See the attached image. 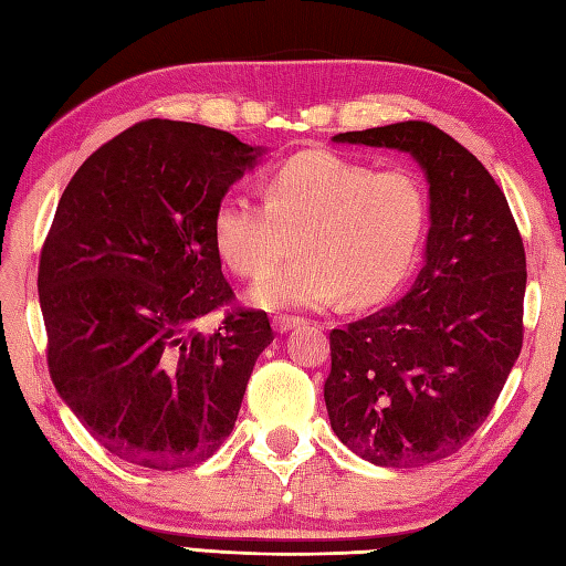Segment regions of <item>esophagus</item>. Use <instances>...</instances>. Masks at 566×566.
I'll list each match as a JSON object with an SVG mask.
<instances>
[{"label": "esophagus", "instance_id": "1", "mask_svg": "<svg viewBox=\"0 0 566 566\" xmlns=\"http://www.w3.org/2000/svg\"><path fill=\"white\" fill-rule=\"evenodd\" d=\"M272 323H274V328L280 331V333H286V331H292V328H296V326H302L304 323V318L302 316H274L272 318Z\"/></svg>", "mask_w": 566, "mask_h": 566}]
</instances>
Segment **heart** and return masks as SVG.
Wrapping results in <instances>:
<instances>
[{
  "mask_svg": "<svg viewBox=\"0 0 566 566\" xmlns=\"http://www.w3.org/2000/svg\"><path fill=\"white\" fill-rule=\"evenodd\" d=\"M428 223L420 179L333 153H298L264 177V201L226 195L213 211V245L245 280L298 258L252 290L258 306L326 308L389 296L411 270Z\"/></svg>",
  "mask_w": 566,
  "mask_h": 566,
  "instance_id": "1",
  "label": "heart"
}]
</instances>
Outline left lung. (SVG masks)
Listing matches in <instances>:
<instances>
[{
	"label": "left lung",
	"mask_w": 566,
	"mask_h": 566,
	"mask_svg": "<svg viewBox=\"0 0 566 566\" xmlns=\"http://www.w3.org/2000/svg\"><path fill=\"white\" fill-rule=\"evenodd\" d=\"M335 143L394 148L423 167L426 260L399 302L331 331V428L379 467L450 457L494 408L523 347L525 248L486 167L426 122L347 130Z\"/></svg>",
	"instance_id": "obj_1"
}]
</instances>
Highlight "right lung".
<instances>
[{"instance_id":"right-lung-1","label":"right lung","mask_w":566,"mask_h":566,"mask_svg":"<svg viewBox=\"0 0 566 566\" xmlns=\"http://www.w3.org/2000/svg\"><path fill=\"white\" fill-rule=\"evenodd\" d=\"M260 148L219 128L148 118L70 179L41 250L48 369L70 411L118 460L195 467L231 436L260 353L264 311L200 318L235 294L213 211Z\"/></svg>"}]
</instances>
